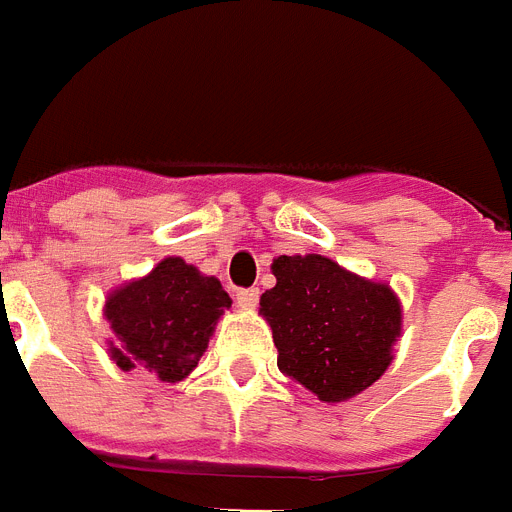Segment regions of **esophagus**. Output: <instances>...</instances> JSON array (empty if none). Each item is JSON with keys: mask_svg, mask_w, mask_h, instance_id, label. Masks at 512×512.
Masks as SVG:
<instances>
[{"mask_svg": "<svg viewBox=\"0 0 512 512\" xmlns=\"http://www.w3.org/2000/svg\"><path fill=\"white\" fill-rule=\"evenodd\" d=\"M234 299L242 310H252L257 305V299H260V289H236Z\"/></svg>", "mask_w": 512, "mask_h": 512, "instance_id": "34e87169", "label": "esophagus"}]
</instances>
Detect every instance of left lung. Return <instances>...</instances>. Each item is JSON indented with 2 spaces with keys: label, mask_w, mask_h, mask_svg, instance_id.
<instances>
[{
  "label": "left lung",
  "mask_w": 512,
  "mask_h": 512,
  "mask_svg": "<svg viewBox=\"0 0 512 512\" xmlns=\"http://www.w3.org/2000/svg\"><path fill=\"white\" fill-rule=\"evenodd\" d=\"M276 286L260 297L278 371L323 402H344L392 363L402 310L386 284L365 281L323 255L273 260Z\"/></svg>",
  "instance_id": "1"
}]
</instances>
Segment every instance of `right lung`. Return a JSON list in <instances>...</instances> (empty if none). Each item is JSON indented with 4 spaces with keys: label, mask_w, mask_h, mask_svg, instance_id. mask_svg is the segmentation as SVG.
Masks as SVG:
<instances>
[{
    "label": "right lung",
    "mask_w": 512,
    "mask_h": 512,
    "mask_svg": "<svg viewBox=\"0 0 512 512\" xmlns=\"http://www.w3.org/2000/svg\"><path fill=\"white\" fill-rule=\"evenodd\" d=\"M226 307L231 297L218 278L168 257L107 299L105 315L115 331L112 360L123 371L139 368L176 384L197 368Z\"/></svg>",
    "instance_id": "add662e5"
}]
</instances>
